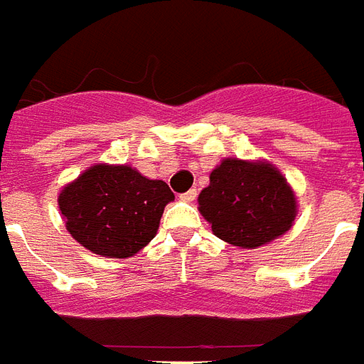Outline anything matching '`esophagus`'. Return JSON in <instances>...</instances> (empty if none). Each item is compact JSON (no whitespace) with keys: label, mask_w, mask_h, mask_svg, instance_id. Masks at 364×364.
<instances>
[{"label":"esophagus","mask_w":364,"mask_h":364,"mask_svg":"<svg viewBox=\"0 0 364 364\" xmlns=\"http://www.w3.org/2000/svg\"><path fill=\"white\" fill-rule=\"evenodd\" d=\"M196 196H198V192H196V190H190V192L182 193V196H180V199H182V201H186V203H192L193 199H196Z\"/></svg>","instance_id":"obj_1"}]
</instances>
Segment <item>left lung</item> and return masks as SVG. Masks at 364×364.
<instances>
[{"mask_svg":"<svg viewBox=\"0 0 364 364\" xmlns=\"http://www.w3.org/2000/svg\"><path fill=\"white\" fill-rule=\"evenodd\" d=\"M198 203L213 234L242 250H257L284 236L297 217L296 192L264 159H223Z\"/></svg>","mask_w":364,"mask_h":364,"instance_id":"8db88e82","label":"left lung"}]
</instances>
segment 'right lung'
Returning <instances> with one entry per match:
<instances>
[{
    "label": "right lung",
    "mask_w": 364,
    "mask_h": 364,
    "mask_svg": "<svg viewBox=\"0 0 364 364\" xmlns=\"http://www.w3.org/2000/svg\"><path fill=\"white\" fill-rule=\"evenodd\" d=\"M174 193L130 165L95 163L57 198L65 226L95 255L127 259L151 242Z\"/></svg>",
    "instance_id": "add662e5"
}]
</instances>
